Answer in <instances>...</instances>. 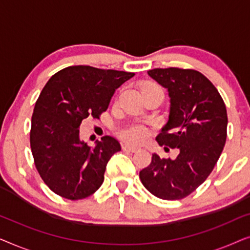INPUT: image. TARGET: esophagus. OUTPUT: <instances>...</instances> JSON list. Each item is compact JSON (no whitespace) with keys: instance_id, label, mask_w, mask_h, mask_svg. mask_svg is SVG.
<instances>
[{"instance_id":"esophagus-1","label":"esophagus","mask_w":250,"mask_h":250,"mask_svg":"<svg viewBox=\"0 0 250 250\" xmlns=\"http://www.w3.org/2000/svg\"><path fill=\"white\" fill-rule=\"evenodd\" d=\"M122 149L125 150V151L135 152V151H138L140 148H139V146H132V145H128V143H124V145L122 146Z\"/></svg>"}]
</instances>
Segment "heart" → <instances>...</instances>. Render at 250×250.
Returning <instances> with one entry per match:
<instances>
[{"label": "heart", "instance_id": "obj_1", "mask_svg": "<svg viewBox=\"0 0 250 250\" xmlns=\"http://www.w3.org/2000/svg\"><path fill=\"white\" fill-rule=\"evenodd\" d=\"M145 86H157V85L146 84ZM117 135L122 140H124V141H127L131 143H140L145 141L146 135H148V133H146V129L143 127L142 125L133 124V125H128V126H125V127L119 128L117 131Z\"/></svg>", "mask_w": 250, "mask_h": 250}]
</instances>
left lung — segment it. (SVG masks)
I'll return each instance as SVG.
<instances>
[{
  "label": "left lung",
  "instance_id": "left-lung-1",
  "mask_svg": "<svg viewBox=\"0 0 250 250\" xmlns=\"http://www.w3.org/2000/svg\"><path fill=\"white\" fill-rule=\"evenodd\" d=\"M148 75L167 88L170 98L168 122L157 142L180 153L175 159L153 153L140 180L160 199H183L205 182L223 151L227 108L217 88L199 71L170 67L156 68Z\"/></svg>",
  "mask_w": 250,
  "mask_h": 250
}]
</instances>
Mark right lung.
<instances>
[{"mask_svg": "<svg viewBox=\"0 0 250 250\" xmlns=\"http://www.w3.org/2000/svg\"><path fill=\"white\" fill-rule=\"evenodd\" d=\"M134 73L70 66L50 78L37 99L32 116L30 148L44 183L69 200L93 194L104 180L105 166L121 150L105 135L94 148L80 139L85 118L99 119L116 88Z\"/></svg>", "mask_w": 250, "mask_h": 250, "instance_id": "add662e5", "label": "right lung"}]
</instances>
